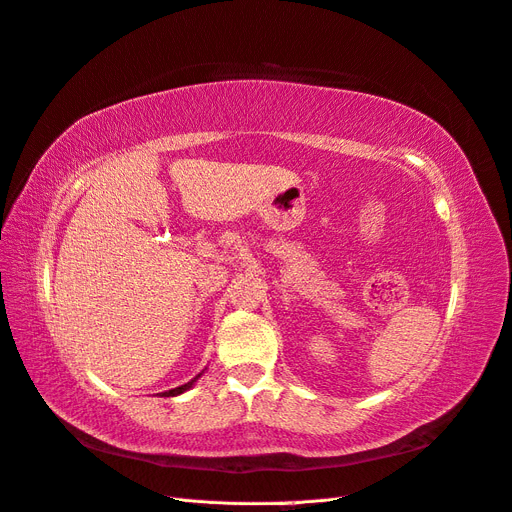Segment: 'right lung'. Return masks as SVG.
I'll return each mask as SVG.
<instances>
[{
    "label": "right lung",
    "instance_id": "1",
    "mask_svg": "<svg viewBox=\"0 0 512 512\" xmlns=\"http://www.w3.org/2000/svg\"><path fill=\"white\" fill-rule=\"evenodd\" d=\"M199 377V375H197ZM195 377V379H197ZM195 379H191V382H188V384H182V386H178V388H173V390H169V392H163V397H175V394H182L184 390H188V388H191L193 386V382H195Z\"/></svg>",
    "mask_w": 512,
    "mask_h": 512
}]
</instances>
